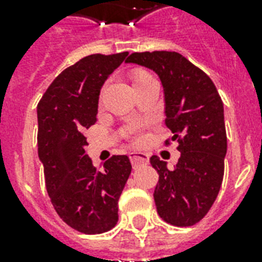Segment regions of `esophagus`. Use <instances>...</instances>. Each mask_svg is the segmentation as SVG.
Segmentation results:
<instances>
[{
	"mask_svg": "<svg viewBox=\"0 0 262 262\" xmlns=\"http://www.w3.org/2000/svg\"><path fill=\"white\" fill-rule=\"evenodd\" d=\"M129 158H130V162L133 164V167H139L141 164H147L149 162V158H148L147 154L144 152H130L129 154Z\"/></svg>",
	"mask_w": 262,
	"mask_h": 262,
	"instance_id": "esophagus-1",
	"label": "esophagus"
}]
</instances>
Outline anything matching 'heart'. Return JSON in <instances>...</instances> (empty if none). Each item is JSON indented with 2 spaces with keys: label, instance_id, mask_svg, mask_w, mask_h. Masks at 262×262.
I'll return each mask as SVG.
<instances>
[{
  "label": "heart",
  "instance_id": "b5f03b06",
  "mask_svg": "<svg viewBox=\"0 0 262 262\" xmlns=\"http://www.w3.org/2000/svg\"><path fill=\"white\" fill-rule=\"evenodd\" d=\"M149 79H154L149 73L147 72H137L133 76V84L136 85H139V84L144 83V81H147ZM127 137L133 141V143H140L141 140H143V126L140 125V123H135V125H132L129 129H127Z\"/></svg>",
  "mask_w": 262,
  "mask_h": 262
}]
</instances>
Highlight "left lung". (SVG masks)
<instances>
[{"mask_svg": "<svg viewBox=\"0 0 262 262\" xmlns=\"http://www.w3.org/2000/svg\"><path fill=\"white\" fill-rule=\"evenodd\" d=\"M126 62L159 76L164 122L172 132L166 145L177 140L181 152L174 170L159 156L149 159L159 174L154 193L158 213L177 227L193 226L211 209L223 181L227 135L222 98L209 76L175 51L133 53Z\"/></svg>", "mask_w": 262, "mask_h": 262, "instance_id": "8db88e82", "label": "left lung"}]
</instances>
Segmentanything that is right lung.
Returning <instances> with one entry per match:
<instances>
[{
    "label": "right lung",
    "instance_id": "1",
    "mask_svg": "<svg viewBox=\"0 0 262 262\" xmlns=\"http://www.w3.org/2000/svg\"><path fill=\"white\" fill-rule=\"evenodd\" d=\"M127 51L92 54L61 72L38 103V155L59 217L83 234H102L118 222V200L132 172L126 155L94 167L85 129L96 122L100 88Z\"/></svg>",
    "mask_w": 262,
    "mask_h": 262
}]
</instances>
